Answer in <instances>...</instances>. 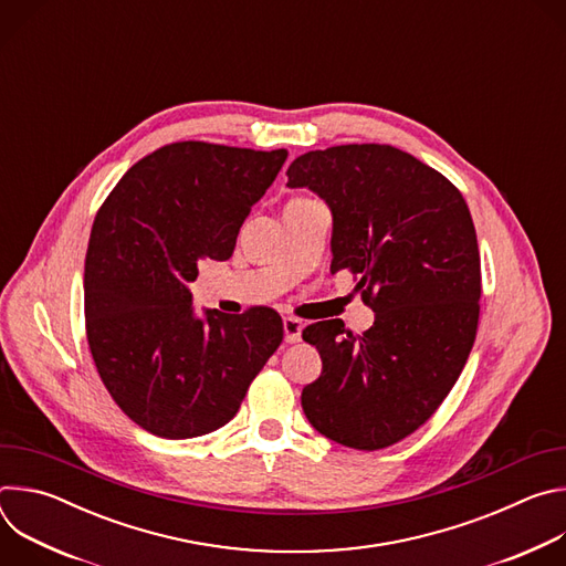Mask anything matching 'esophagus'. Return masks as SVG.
I'll list each match as a JSON object with an SVG mask.
<instances>
[{
	"mask_svg": "<svg viewBox=\"0 0 566 566\" xmlns=\"http://www.w3.org/2000/svg\"><path fill=\"white\" fill-rule=\"evenodd\" d=\"M302 329H304V325H302V319H297V317H284V340L286 343H300L302 340Z\"/></svg>",
	"mask_w": 566,
	"mask_h": 566,
	"instance_id": "34e87169",
	"label": "esophagus"
}]
</instances>
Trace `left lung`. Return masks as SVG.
<instances>
[{"mask_svg":"<svg viewBox=\"0 0 566 566\" xmlns=\"http://www.w3.org/2000/svg\"><path fill=\"white\" fill-rule=\"evenodd\" d=\"M289 188H306L334 219L332 273L352 269L374 325H308L322 374L302 389L327 439L380 450L421 428L457 382L476 334L481 266L461 192L391 145H338L297 156Z\"/></svg>","mask_w":566,"mask_h":566,"instance_id":"obj_1","label":"left lung"}]
</instances>
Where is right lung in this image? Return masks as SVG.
Wrapping results in <instances>:
<instances>
[{"label":"right lung","mask_w":566,"mask_h":566,"mask_svg":"<svg viewBox=\"0 0 566 566\" xmlns=\"http://www.w3.org/2000/svg\"><path fill=\"white\" fill-rule=\"evenodd\" d=\"M286 156L172 143L132 166L96 214L85 260L90 349L116 406L156 437L226 426L282 343L273 308L197 313L190 284L201 262L232 255Z\"/></svg>","instance_id":"obj_1"}]
</instances>
